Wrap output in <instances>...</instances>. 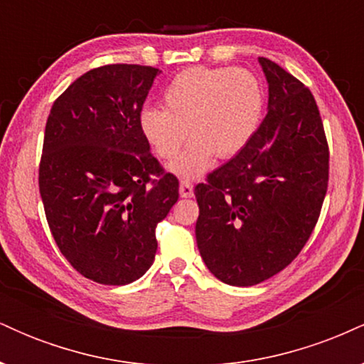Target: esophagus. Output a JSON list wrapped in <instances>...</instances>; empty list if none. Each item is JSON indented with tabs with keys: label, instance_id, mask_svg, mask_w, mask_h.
<instances>
[{
	"label": "esophagus",
	"instance_id": "obj_1",
	"mask_svg": "<svg viewBox=\"0 0 364 364\" xmlns=\"http://www.w3.org/2000/svg\"><path fill=\"white\" fill-rule=\"evenodd\" d=\"M179 195H181L183 198H190V196H193V185L188 181L179 183Z\"/></svg>",
	"mask_w": 364,
	"mask_h": 364
}]
</instances>
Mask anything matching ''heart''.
Returning a JSON list of instances; mask_svg holds the SVG:
<instances>
[{
	"mask_svg": "<svg viewBox=\"0 0 364 364\" xmlns=\"http://www.w3.org/2000/svg\"><path fill=\"white\" fill-rule=\"evenodd\" d=\"M162 102L164 109L141 111V132L159 157L173 159L188 129L193 140L169 171L181 179H196L210 169L215 156L235 157L252 141L262 123L265 94L248 70L196 66L169 82Z\"/></svg>",
	"mask_w": 364,
	"mask_h": 364,
	"instance_id": "heart-1",
	"label": "heart"
}]
</instances>
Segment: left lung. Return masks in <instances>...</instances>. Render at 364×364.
<instances>
[{
	"mask_svg": "<svg viewBox=\"0 0 364 364\" xmlns=\"http://www.w3.org/2000/svg\"><path fill=\"white\" fill-rule=\"evenodd\" d=\"M269 106L246 147L195 186L196 245L229 286H255L298 257L318 220L328 185V145L308 87L258 58Z\"/></svg>",
	"mask_w": 364,
	"mask_h": 364,
	"instance_id": "1",
	"label": "left lung"
}]
</instances>
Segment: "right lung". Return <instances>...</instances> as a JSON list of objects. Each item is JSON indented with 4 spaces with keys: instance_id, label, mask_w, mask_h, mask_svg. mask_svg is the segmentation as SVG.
<instances>
[{
    "instance_id": "add662e5",
    "label": "right lung",
    "mask_w": 364,
    "mask_h": 364,
    "mask_svg": "<svg viewBox=\"0 0 364 364\" xmlns=\"http://www.w3.org/2000/svg\"><path fill=\"white\" fill-rule=\"evenodd\" d=\"M157 68L106 65L56 99L46 123L39 191L54 241L77 272L106 286L140 279L178 178L150 154L140 112Z\"/></svg>"
}]
</instances>
